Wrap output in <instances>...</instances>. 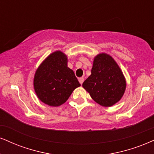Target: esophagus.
Listing matches in <instances>:
<instances>
[{
	"label": "esophagus",
	"mask_w": 154,
	"mask_h": 154,
	"mask_svg": "<svg viewBox=\"0 0 154 154\" xmlns=\"http://www.w3.org/2000/svg\"><path fill=\"white\" fill-rule=\"evenodd\" d=\"M79 82L81 85H82L83 82H84V78H83V77H80V78H79Z\"/></svg>",
	"instance_id": "1"
}]
</instances>
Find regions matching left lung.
Returning a JSON list of instances; mask_svg holds the SVG:
<instances>
[{"instance_id": "1", "label": "left lung", "mask_w": 154, "mask_h": 154, "mask_svg": "<svg viewBox=\"0 0 154 154\" xmlns=\"http://www.w3.org/2000/svg\"><path fill=\"white\" fill-rule=\"evenodd\" d=\"M82 87L96 103L102 106L110 107L123 97L126 82L112 57L102 53L94 59L91 75L83 82Z\"/></svg>"}]
</instances>
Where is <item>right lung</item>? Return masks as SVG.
<instances>
[{"label": "right lung", "instance_id": "right-lung-1", "mask_svg": "<svg viewBox=\"0 0 154 154\" xmlns=\"http://www.w3.org/2000/svg\"><path fill=\"white\" fill-rule=\"evenodd\" d=\"M79 86L73 70L67 66V57L60 51L51 54L34 75V88L37 97L49 106L62 105Z\"/></svg>", "mask_w": 154, "mask_h": 154}]
</instances>
